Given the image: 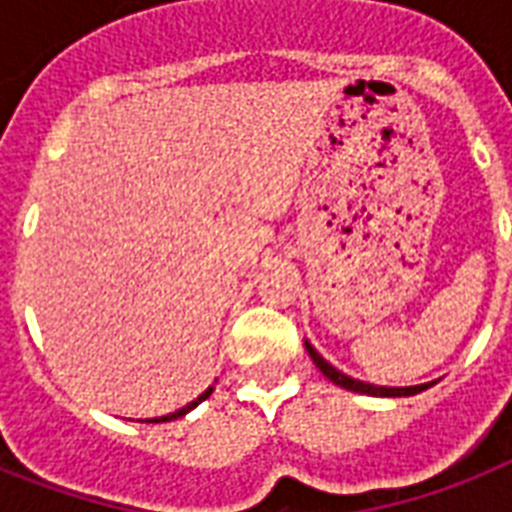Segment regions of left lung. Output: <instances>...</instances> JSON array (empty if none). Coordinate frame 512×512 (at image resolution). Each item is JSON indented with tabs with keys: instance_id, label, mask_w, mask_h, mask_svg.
I'll return each instance as SVG.
<instances>
[{
	"instance_id": "obj_1",
	"label": "left lung",
	"mask_w": 512,
	"mask_h": 512,
	"mask_svg": "<svg viewBox=\"0 0 512 512\" xmlns=\"http://www.w3.org/2000/svg\"><path fill=\"white\" fill-rule=\"evenodd\" d=\"M305 350H308V356L313 358V364L319 366L321 374H327L329 380L340 385L345 390H353V393H366V396H382V398H398V396H414V393H422V390L430 388V382L425 385H409V388H382V385H369V382H361V380H353L348 374H342L340 369L324 361V356H319V350L313 348L311 342H305Z\"/></svg>"
}]
</instances>
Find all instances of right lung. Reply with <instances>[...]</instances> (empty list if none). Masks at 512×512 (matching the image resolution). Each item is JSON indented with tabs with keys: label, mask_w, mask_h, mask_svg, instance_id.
Masks as SVG:
<instances>
[{
	"label": "right lung",
	"mask_w": 512,
	"mask_h": 512,
	"mask_svg": "<svg viewBox=\"0 0 512 512\" xmlns=\"http://www.w3.org/2000/svg\"><path fill=\"white\" fill-rule=\"evenodd\" d=\"M212 390H215V388H212V385H209V388L204 390V393H201V396L196 398V401H191V404H185L183 409H177V412H172V414H164V417H154V420H146V422H170V420H177V417H183V414L191 412L193 406H199L201 401H204V398L212 396Z\"/></svg>",
	"instance_id": "obj_1"
}]
</instances>
